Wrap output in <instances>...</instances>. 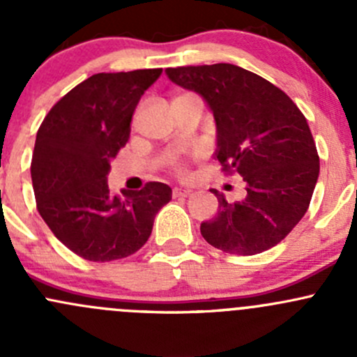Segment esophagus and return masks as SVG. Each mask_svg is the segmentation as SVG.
<instances>
[{
	"label": "esophagus",
	"instance_id": "obj_1",
	"mask_svg": "<svg viewBox=\"0 0 357 357\" xmlns=\"http://www.w3.org/2000/svg\"><path fill=\"white\" fill-rule=\"evenodd\" d=\"M192 193V190L188 188H174L172 190V195L174 197H188Z\"/></svg>",
	"mask_w": 357,
	"mask_h": 357
}]
</instances>
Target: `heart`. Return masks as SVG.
<instances>
[{
	"label": "heart",
	"instance_id": "heart-1",
	"mask_svg": "<svg viewBox=\"0 0 357 357\" xmlns=\"http://www.w3.org/2000/svg\"><path fill=\"white\" fill-rule=\"evenodd\" d=\"M176 171L183 172V171H185V167H183V165H176Z\"/></svg>",
	"mask_w": 357,
	"mask_h": 357
}]
</instances>
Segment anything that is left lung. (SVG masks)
<instances>
[{"label": "left lung", "instance_id": "8db88e82", "mask_svg": "<svg viewBox=\"0 0 357 357\" xmlns=\"http://www.w3.org/2000/svg\"><path fill=\"white\" fill-rule=\"evenodd\" d=\"M165 74L207 102L218 128L215 158L222 171L238 172L245 181V199L235 204L212 190L219 211L202 222V236L236 255L275 247L304 218L318 181V150L304 114L275 84L231 63Z\"/></svg>", "mask_w": 357, "mask_h": 357}]
</instances>
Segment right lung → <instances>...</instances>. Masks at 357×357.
Returning a JSON list of instances; mask_svg holds the SVG:
<instances>
[{
  "instance_id": "add662e5",
  "label": "right lung",
  "mask_w": 357,
  "mask_h": 357,
  "mask_svg": "<svg viewBox=\"0 0 357 357\" xmlns=\"http://www.w3.org/2000/svg\"><path fill=\"white\" fill-rule=\"evenodd\" d=\"M162 68L102 72L60 98L36 136L31 162L36 205L53 235L79 257L109 262L146 243L155 214L171 200L164 183L114 197L110 160L128 143L131 119Z\"/></svg>"
}]
</instances>
